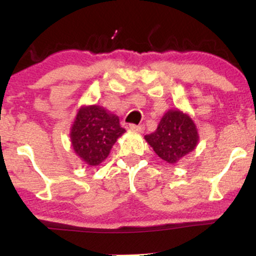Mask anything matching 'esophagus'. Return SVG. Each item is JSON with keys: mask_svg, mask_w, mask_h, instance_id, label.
<instances>
[{"mask_svg": "<svg viewBox=\"0 0 256 256\" xmlns=\"http://www.w3.org/2000/svg\"><path fill=\"white\" fill-rule=\"evenodd\" d=\"M130 130L136 131V132H143V130H144V126L132 124V125H130Z\"/></svg>", "mask_w": 256, "mask_h": 256, "instance_id": "34e87169", "label": "esophagus"}]
</instances>
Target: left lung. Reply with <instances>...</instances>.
I'll return each mask as SVG.
<instances>
[{"mask_svg": "<svg viewBox=\"0 0 256 256\" xmlns=\"http://www.w3.org/2000/svg\"><path fill=\"white\" fill-rule=\"evenodd\" d=\"M158 158L177 164L194 152L200 140L198 131L192 116L179 110H167L152 134L144 136Z\"/></svg>", "mask_w": 256, "mask_h": 256, "instance_id": "1", "label": "left lung"}]
</instances>
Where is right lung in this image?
<instances>
[{
	"instance_id": "add662e5",
	"label": "right lung",
	"mask_w": 256,
	"mask_h": 256,
	"mask_svg": "<svg viewBox=\"0 0 256 256\" xmlns=\"http://www.w3.org/2000/svg\"><path fill=\"white\" fill-rule=\"evenodd\" d=\"M125 128L119 118L98 104L82 106L73 122L70 138L73 150L89 166H98Z\"/></svg>"
}]
</instances>
